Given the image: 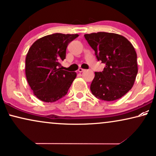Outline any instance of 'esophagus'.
<instances>
[{
  "instance_id": "34e87169",
  "label": "esophagus",
  "mask_w": 156,
  "mask_h": 156,
  "mask_svg": "<svg viewBox=\"0 0 156 156\" xmlns=\"http://www.w3.org/2000/svg\"><path fill=\"white\" fill-rule=\"evenodd\" d=\"M78 72H79V73H82V72H83V71H85V70H84V69H83V68H78Z\"/></svg>"
}]
</instances>
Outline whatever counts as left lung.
Returning a JSON list of instances; mask_svg holds the SVG:
<instances>
[{"label":"left lung","instance_id":"obj_1","mask_svg":"<svg viewBox=\"0 0 156 156\" xmlns=\"http://www.w3.org/2000/svg\"><path fill=\"white\" fill-rule=\"evenodd\" d=\"M98 60L106 65L95 72L90 84L93 95L104 101L119 99L131 89L137 71V53L127 39L114 33L97 32L84 35Z\"/></svg>","mask_w":156,"mask_h":156}]
</instances>
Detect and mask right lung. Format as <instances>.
Returning <instances> with one entry per match:
<instances>
[{"mask_svg":"<svg viewBox=\"0 0 156 156\" xmlns=\"http://www.w3.org/2000/svg\"><path fill=\"white\" fill-rule=\"evenodd\" d=\"M78 37L77 34L55 33L37 39L29 48L26 57V77L41 101L55 102L68 93L77 74L63 70L60 62L66 59L69 43Z\"/></svg>","mask_w":156,"mask_h":156,"instance_id":"1","label":"right lung"}]
</instances>
